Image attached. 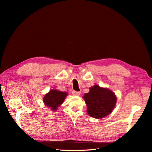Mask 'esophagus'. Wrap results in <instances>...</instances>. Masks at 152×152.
<instances>
[{
  "label": "esophagus",
  "instance_id": "1",
  "mask_svg": "<svg viewBox=\"0 0 152 152\" xmlns=\"http://www.w3.org/2000/svg\"><path fill=\"white\" fill-rule=\"evenodd\" d=\"M72 94L73 95H75V96H80L81 93L80 91H72Z\"/></svg>",
  "mask_w": 152,
  "mask_h": 152
}]
</instances>
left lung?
<instances>
[{
	"label": "left lung",
	"instance_id": "obj_1",
	"mask_svg": "<svg viewBox=\"0 0 152 152\" xmlns=\"http://www.w3.org/2000/svg\"><path fill=\"white\" fill-rule=\"evenodd\" d=\"M83 98L87 107V113L96 118H102L111 113L117 102L116 96L111 90L98 85L91 87Z\"/></svg>",
	"mask_w": 152,
	"mask_h": 152
}]
</instances>
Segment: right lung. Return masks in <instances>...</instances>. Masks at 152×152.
Returning a JSON list of instances; mask_svg holds the SVG:
<instances>
[{
  "mask_svg": "<svg viewBox=\"0 0 152 152\" xmlns=\"http://www.w3.org/2000/svg\"><path fill=\"white\" fill-rule=\"evenodd\" d=\"M68 93L58 90L51 89L44 96L43 102L45 105L49 107L53 111H56L66 97Z\"/></svg>",
  "mask_w": 152,
  "mask_h": 152,
  "instance_id": "1",
  "label": "right lung"
}]
</instances>
